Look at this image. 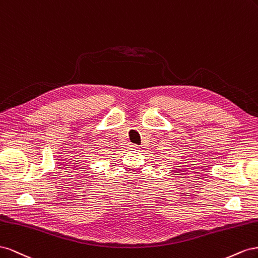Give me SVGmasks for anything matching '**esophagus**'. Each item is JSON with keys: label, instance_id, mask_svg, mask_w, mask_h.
<instances>
[{"label": "esophagus", "instance_id": "34e87169", "mask_svg": "<svg viewBox=\"0 0 258 258\" xmlns=\"http://www.w3.org/2000/svg\"><path fill=\"white\" fill-rule=\"evenodd\" d=\"M130 147H131L132 149H138V148H139V147H138L137 145H131Z\"/></svg>", "mask_w": 258, "mask_h": 258}]
</instances>
